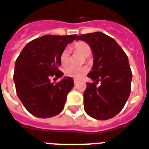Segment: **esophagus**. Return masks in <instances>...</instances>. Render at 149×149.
Here are the masks:
<instances>
[{"instance_id": "esophagus-1", "label": "esophagus", "mask_w": 149, "mask_h": 149, "mask_svg": "<svg viewBox=\"0 0 149 149\" xmlns=\"http://www.w3.org/2000/svg\"><path fill=\"white\" fill-rule=\"evenodd\" d=\"M74 84H77V83H79V81H78V80H76V79H74Z\"/></svg>"}]
</instances>
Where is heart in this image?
I'll use <instances>...</instances> for the list:
<instances>
[{
    "label": "heart",
    "instance_id": "heart-1",
    "mask_svg": "<svg viewBox=\"0 0 149 149\" xmlns=\"http://www.w3.org/2000/svg\"><path fill=\"white\" fill-rule=\"evenodd\" d=\"M74 51L84 57H88L91 55V49L90 45L86 42L79 41L74 44ZM70 61V49L65 48L62 52L60 55V63L63 66H67ZM89 71V67L87 66H82V67H68L65 68L64 74L65 75L70 78H73L75 79H80L85 75Z\"/></svg>",
    "mask_w": 149,
    "mask_h": 149
}]
</instances>
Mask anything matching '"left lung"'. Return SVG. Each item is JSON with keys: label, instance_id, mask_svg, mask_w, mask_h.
Here are the masks:
<instances>
[{"label": "left lung", "instance_id": "1", "mask_svg": "<svg viewBox=\"0 0 149 149\" xmlns=\"http://www.w3.org/2000/svg\"><path fill=\"white\" fill-rule=\"evenodd\" d=\"M90 45L94 64L87 76L84 109L91 118L108 120L120 113L130 97L132 71L126 54L113 38L100 31L79 36ZM99 81L101 84L97 87Z\"/></svg>", "mask_w": 149, "mask_h": 149}]
</instances>
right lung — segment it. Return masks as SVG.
<instances>
[{"instance_id":"add662e5","label":"right lung","mask_w":149,"mask_h":149,"mask_svg":"<svg viewBox=\"0 0 149 149\" xmlns=\"http://www.w3.org/2000/svg\"><path fill=\"white\" fill-rule=\"evenodd\" d=\"M77 35H46L27 43L16 60L13 80L19 100L36 117L48 118L61 113L68 93L74 86L72 78L64 77L54 84L50 78L60 79L63 73L60 55Z\"/></svg>"}]
</instances>
